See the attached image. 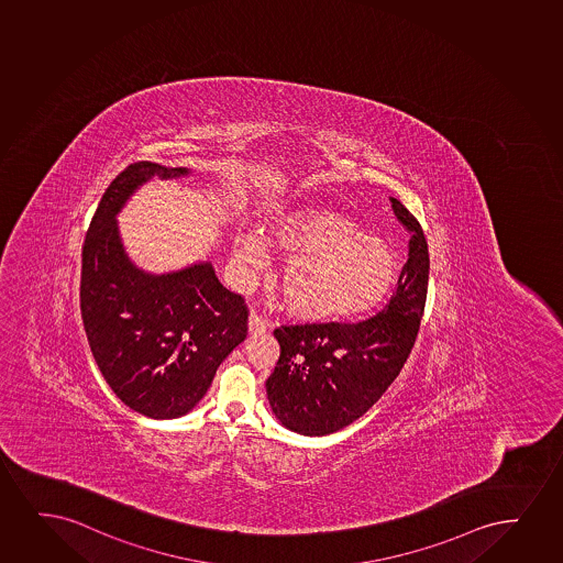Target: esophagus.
Listing matches in <instances>:
<instances>
[{
  "instance_id": "1",
  "label": "esophagus",
  "mask_w": 563,
  "mask_h": 563,
  "mask_svg": "<svg viewBox=\"0 0 563 563\" xmlns=\"http://www.w3.org/2000/svg\"><path fill=\"white\" fill-rule=\"evenodd\" d=\"M247 328H250V335H263L264 331H266V321L258 313L251 312Z\"/></svg>"
}]
</instances>
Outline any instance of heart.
<instances>
[{
	"label": "heart",
	"instance_id": "obj_1",
	"mask_svg": "<svg viewBox=\"0 0 563 563\" xmlns=\"http://www.w3.org/2000/svg\"><path fill=\"white\" fill-rule=\"evenodd\" d=\"M266 245L287 261L278 278L287 310L307 323L356 320L380 307L398 284L399 261L390 245L328 207L279 211L268 224L266 243L253 230H240L238 263L261 271Z\"/></svg>",
	"mask_w": 563,
	"mask_h": 563
}]
</instances>
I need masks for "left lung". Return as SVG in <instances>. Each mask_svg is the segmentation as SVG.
<instances>
[{
	"label": "left lung",
	"instance_id": "obj_1",
	"mask_svg": "<svg viewBox=\"0 0 563 563\" xmlns=\"http://www.w3.org/2000/svg\"><path fill=\"white\" fill-rule=\"evenodd\" d=\"M391 209L409 230V258L383 312L360 323L284 325L276 369L266 380L272 413L302 435L349 427L398 377L419 333L430 256L419 221L396 198Z\"/></svg>",
	"mask_w": 563,
	"mask_h": 563
}]
</instances>
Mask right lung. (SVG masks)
Segmentation results:
<instances>
[{"mask_svg": "<svg viewBox=\"0 0 563 563\" xmlns=\"http://www.w3.org/2000/svg\"><path fill=\"white\" fill-rule=\"evenodd\" d=\"M186 167L129 165L108 186L81 253V318L102 377L115 396L150 419L190 413L217 367L247 336V308L209 261L154 274L139 268L115 217L152 178H183Z\"/></svg>", "mask_w": 563, "mask_h": 563, "instance_id": "right-lung-1", "label": "right lung"}]
</instances>
